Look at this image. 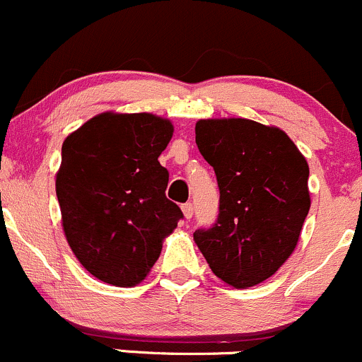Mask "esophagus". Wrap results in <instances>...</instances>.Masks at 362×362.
<instances>
[{
    "label": "esophagus",
    "instance_id": "34e87169",
    "mask_svg": "<svg viewBox=\"0 0 362 362\" xmlns=\"http://www.w3.org/2000/svg\"><path fill=\"white\" fill-rule=\"evenodd\" d=\"M181 209H182V214H185V218L186 219H192V216H193V204L192 202L182 204Z\"/></svg>",
    "mask_w": 362,
    "mask_h": 362
}]
</instances>
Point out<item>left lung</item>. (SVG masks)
<instances>
[{"instance_id":"left-lung-1","label":"left lung","mask_w":362,"mask_h":362,"mask_svg":"<svg viewBox=\"0 0 362 362\" xmlns=\"http://www.w3.org/2000/svg\"><path fill=\"white\" fill-rule=\"evenodd\" d=\"M195 134L218 180L219 214L193 238L214 275L251 288L296 247L310 209L308 163L288 134L245 118L200 120Z\"/></svg>"}]
</instances>
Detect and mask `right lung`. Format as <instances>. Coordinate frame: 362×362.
Returning a JSON list of instances; mask_svg holds the SVG:
<instances>
[{"mask_svg":"<svg viewBox=\"0 0 362 362\" xmlns=\"http://www.w3.org/2000/svg\"><path fill=\"white\" fill-rule=\"evenodd\" d=\"M173 132L169 120L150 113H103L62 144L55 181L62 226L78 262L99 281L139 284L185 218L165 197L169 170L158 162Z\"/></svg>","mask_w":362,"mask_h":362,"instance_id":"1","label":"right lung"}]
</instances>
